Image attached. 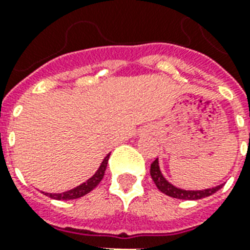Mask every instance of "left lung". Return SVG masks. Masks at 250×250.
<instances>
[{
	"instance_id": "left-lung-1",
	"label": "left lung",
	"mask_w": 250,
	"mask_h": 250,
	"mask_svg": "<svg viewBox=\"0 0 250 250\" xmlns=\"http://www.w3.org/2000/svg\"><path fill=\"white\" fill-rule=\"evenodd\" d=\"M150 176H152L153 182L157 186V188L162 192V193L170 196V197L179 198V200H201V198L209 197L217 190H219L223 187V184H219L213 188H206L202 190H187L183 188H178L174 184H171L166 178H165L162 172H161L160 164L158 160H156L150 165Z\"/></svg>"
}]
</instances>
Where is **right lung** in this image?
I'll use <instances>...</instances> for the list:
<instances>
[{
	"instance_id": "obj_1",
	"label": "right lung",
	"mask_w": 250,
	"mask_h": 250,
	"mask_svg": "<svg viewBox=\"0 0 250 250\" xmlns=\"http://www.w3.org/2000/svg\"><path fill=\"white\" fill-rule=\"evenodd\" d=\"M110 154L104 158V161L101 162L100 167H98V170L94 172L93 176H90L86 182H84L83 184H80V186L75 187V188H72L70 190H66V192H62V193H45L44 194L49 196L50 198H54V200H75V198L83 197L85 196L86 193H89L90 190L94 189L96 187L100 184V182L104 178V175H105V170L106 166H107V161H109Z\"/></svg>"
}]
</instances>
